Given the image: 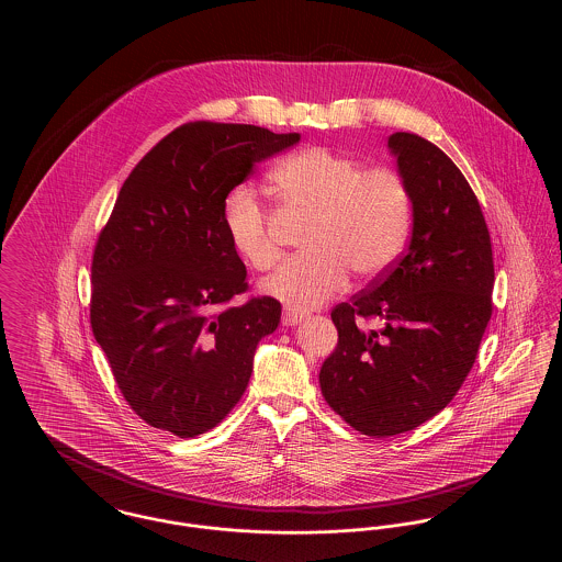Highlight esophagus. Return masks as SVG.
<instances>
[{
	"label": "esophagus",
	"mask_w": 562,
	"mask_h": 562,
	"mask_svg": "<svg viewBox=\"0 0 562 562\" xmlns=\"http://www.w3.org/2000/svg\"><path fill=\"white\" fill-rule=\"evenodd\" d=\"M303 318H305L303 312H296L293 307H284V314H282V324L284 326H294V324H299Z\"/></svg>",
	"instance_id": "esophagus-1"
}]
</instances>
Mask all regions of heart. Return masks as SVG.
I'll return each instance as SVG.
<instances>
[{
    "label": "heart",
    "instance_id": "b5f03b06",
    "mask_svg": "<svg viewBox=\"0 0 562 562\" xmlns=\"http://www.w3.org/2000/svg\"><path fill=\"white\" fill-rule=\"evenodd\" d=\"M268 183L282 211L307 216L299 238L305 250L263 282L271 296L312 310L346 289L349 269L371 278L398 259L411 229V193L396 170L364 168L328 147H307L280 161ZM223 225L248 268L276 266L280 244L252 189L227 195Z\"/></svg>",
    "mask_w": 562,
    "mask_h": 562
}]
</instances>
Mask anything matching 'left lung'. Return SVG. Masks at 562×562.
Segmentation results:
<instances>
[{"mask_svg":"<svg viewBox=\"0 0 562 562\" xmlns=\"http://www.w3.org/2000/svg\"><path fill=\"white\" fill-rule=\"evenodd\" d=\"M387 149L411 193V241L371 291L333 310L339 344L321 369L324 401L374 438L415 429L453 401L491 321L495 282L481 204L453 160L417 134H392ZM358 317L384 328L364 334Z\"/></svg>","mask_w":562,"mask_h":562,"instance_id":"obj_1","label":"left lung"}]
</instances>
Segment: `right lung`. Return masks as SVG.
Listing matches in <instances>:
<instances>
[{
	"instance_id": "right-lung-1",
	"label": "right lung",
	"mask_w": 562,
	"mask_h": 562,
	"mask_svg": "<svg viewBox=\"0 0 562 562\" xmlns=\"http://www.w3.org/2000/svg\"><path fill=\"white\" fill-rule=\"evenodd\" d=\"M301 140L250 124L193 122L134 166L92 259L90 322L134 413L195 438L225 419L282 305L250 299L246 266L223 225L229 191L255 164Z\"/></svg>"
}]
</instances>
